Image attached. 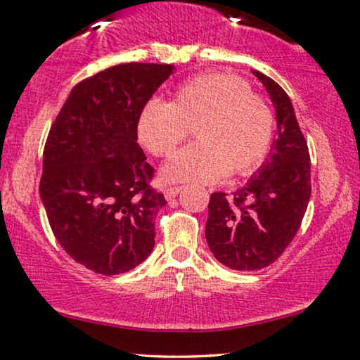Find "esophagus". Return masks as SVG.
<instances>
[{
	"label": "esophagus",
	"instance_id": "34e87169",
	"mask_svg": "<svg viewBox=\"0 0 360 360\" xmlns=\"http://www.w3.org/2000/svg\"><path fill=\"white\" fill-rule=\"evenodd\" d=\"M181 191H182V186H169V187H166V189H165L166 199H173V197L178 195Z\"/></svg>",
	"mask_w": 360,
	"mask_h": 360
}]
</instances>
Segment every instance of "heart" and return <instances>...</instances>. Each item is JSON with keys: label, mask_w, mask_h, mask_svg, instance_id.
I'll use <instances>...</instances> for the list:
<instances>
[{"label": "heart", "mask_w": 360, "mask_h": 360, "mask_svg": "<svg viewBox=\"0 0 360 360\" xmlns=\"http://www.w3.org/2000/svg\"><path fill=\"white\" fill-rule=\"evenodd\" d=\"M197 143L165 166L171 181L217 182L259 168L274 140V115L245 79L207 73L182 83L171 103L150 99L136 119V135L150 153L168 158L194 127Z\"/></svg>", "instance_id": "1"}]
</instances>
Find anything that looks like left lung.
<instances>
[{
    "mask_svg": "<svg viewBox=\"0 0 360 360\" xmlns=\"http://www.w3.org/2000/svg\"><path fill=\"white\" fill-rule=\"evenodd\" d=\"M252 73L276 108L277 139L259 174L245 187L210 195L205 224L210 251L235 271L272 264L295 238L311 195L310 153L290 99L274 79Z\"/></svg>",
    "mask_w": 360,
    "mask_h": 360,
    "instance_id": "left-lung-1",
    "label": "left lung"
}]
</instances>
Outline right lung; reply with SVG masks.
Returning <instances> with one entry per match:
<instances>
[{
	"mask_svg": "<svg viewBox=\"0 0 360 360\" xmlns=\"http://www.w3.org/2000/svg\"><path fill=\"white\" fill-rule=\"evenodd\" d=\"M173 65L122 63L75 86L50 127L40 199L57 241L86 269L124 274L155 246L166 199L136 143V119Z\"/></svg>",
	"mask_w": 360,
	"mask_h": 360,
	"instance_id": "right-lung-1",
	"label": "right lung"
}]
</instances>
